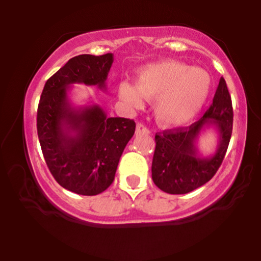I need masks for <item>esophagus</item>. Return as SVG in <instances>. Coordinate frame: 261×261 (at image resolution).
I'll list each match as a JSON object with an SVG mask.
<instances>
[{
	"label": "esophagus",
	"instance_id": "esophagus-1",
	"mask_svg": "<svg viewBox=\"0 0 261 261\" xmlns=\"http://www.w3.org/2000/svg\"><path fill=\"white\" fill-rule=\"evenodd\" d=\"M148 128L145 126L143 124H141V122H139V124L136 125V135H141V134H148Z\"/></svg>",
	"mask_w": 261,
	"mask_h": 261
}]
</instances>
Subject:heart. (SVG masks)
<instances>
[{"label": "heart", "mask_w": 261, "mask_h": 261, "mask_svg": "<svg viewBox=\"0 0 261 261\" xmlns=\"http://www.w3.org/2000/svg\"><path fill=\"white\" fill-rule=\"evenodd\" d=\"M211 89L212 79L207 71L166 60L140 68L136 85L127 81L120 82L119 97L136 109L143 106L145 98L155 100L157 120L166 127H179L196 118Z\"/></svg>", "instance_id": "obj_1"}]
</instances>
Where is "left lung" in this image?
<instances>
[{
	"instance_id": "obj_1",
	"label": "left lung",
	"mask_w": 261,
	"mask_h": 261,
	"mask_svg": "<svg viewBox=\"0 0 261 261\" xmlns=\"http://www.w3.org/2000/svg\"><path fill=\"white\" fill-rule=\"evenodd\" d=\"M233 108L226 81L221 77L214 100L201 119L188 127L155 134L152 179L164 193L188 194L202 187L216 174L232 135ZM217 130V151L202 156L197 149L198 136L206 128Z\"/></svg>"
}]
</instances>
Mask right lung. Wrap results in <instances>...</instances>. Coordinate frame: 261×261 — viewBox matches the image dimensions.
Listing matches in <instances>:
<instances>
[{
    "instance_id": "obj_1",
    "label": "right lung",
    "mask_w": 261,
    "mask_h": 261,
    "mask_svg": "<svg viewBox=\"0 0 261 261\" xmlns=\"http://www.w3.org/2000/svg\"><path fill=\"white\" fill-rule=\"evenodd\" d=\"M113 61V54L74 56L46 81L39 101L44 160L55 180L80 195H98L110 187L136 127L130 119L108 118L97 104L74 107L68 98L74 83L106 91Z\"/></svg>"
}]
</instances>
